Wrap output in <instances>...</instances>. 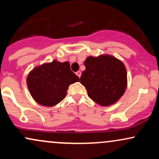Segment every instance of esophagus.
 Instances as JSON below:
<instances>
[{
	"label": "esophagus",
	"instance_id": "obj_1",
	"mask_svg": "<svg viewBox=\"0 0 159 159\" xmlns=\"http://www.w3.org/2000/svg\"><path fill=\"white\" fill-rule=\"evenodd\" d=\"M76 75H77L78 76V77H81V71H78V72H76Z\"/></svg>",
	"mask_w": 159,
	"mask_h": 159
}]
</instances>
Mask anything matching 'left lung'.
<instances>
[{
  "label": "left lung",
  "mask_w": 159,
  "mask_h": 159,
  "mask_svg": "<svg viewBox=\"0 0 159 159\" xmlns=\"http://www.w3.org/2000/svg\"><path fill=\"white\" fill-rule=\"evenodd\" d=\"M80 78L93 101L102 106L113 105L125 93L127 73L121 61L111 55L88 57Z\"/></svg>",
  "instance_id": "1"
}]
</instances>
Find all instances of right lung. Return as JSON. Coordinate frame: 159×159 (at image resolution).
<instances>
[{"label":"right lung","instance_id":"add662e5","mask_svg":"<svg viewBox=\"0 0 159 159\" xmlns=\"http://www.w3.org/2000/svg\"><path fill=\"white\" fill-rule=\"evenodd\" d=\"M79 81L69 62L54 61L33 69L27 76V84L36 102L51 107L61 102L69 86Z\"/></svg>","mask_w":159,"mask_h":159}]
</instances>
